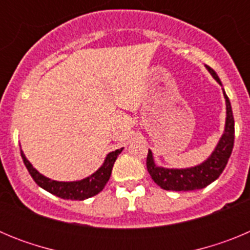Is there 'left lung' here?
Returning <instances> with one entry per match:
<instances>
[{
	"label": "left lung",
	"instance_id": "8db88e82",
	"mask_svg": "<svg viewBox=\"0 0 250 250\" xmlns=\"http://www.w3.org/2000/svg\"><path fill=\"white\" fill-rule=\"evenodd\" d=\"M208 71L211 76L222 85L219 77L213 68L207 66ZM224 91V90H223ZM224 98L227 103V120H225V130L220 139L219 144L216 145L215 150L210 158L204 161L203 164L196 165L189 169H165V167H156L152 159V154L149 150L146 158V167L150 176L161 189L173 191H189L203 189L219 178L223 170L225 169L228 160L230 158L231 150L234 145V118L229 98L225 92Z\"/></svg>",
	"mask_w": 250,
	"mask_h": 250
}]
</instances>
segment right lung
I'll return each instance as SVG.
<instances>
[{
  "label": "right lung",
  "instance_id": "right-lung-1",
  "mask_svg": "<svg viewBox=\"0 0 250 250\" xmlns=\"http://www.w3.org/2000/svg\"><path fill=\"white\" fill-rule=\"evenodd\" d=\"M124 147L121 149L111 151L109 155L106 156L105 161H104L103 167L92 174L89 178L83 179L80 182H71V183H63V182H56V180H51V179L46 178V176L41 175V174L35 169L32 165L30 164V161L26 159L25 154L21 150V156L23 159L26 167H27L28 173L32 176L39 187L45 189L48 193L54 194V195L62 198V199H70V200H83L87 198L96 195L100 193L105 188L106 183L109 182L110 175H111L112 167L115 164V160L118 159V155L123 151Z\"/></svg>",
  "mask_w": 250,
  "mask_h": 250
}]
</instances>
